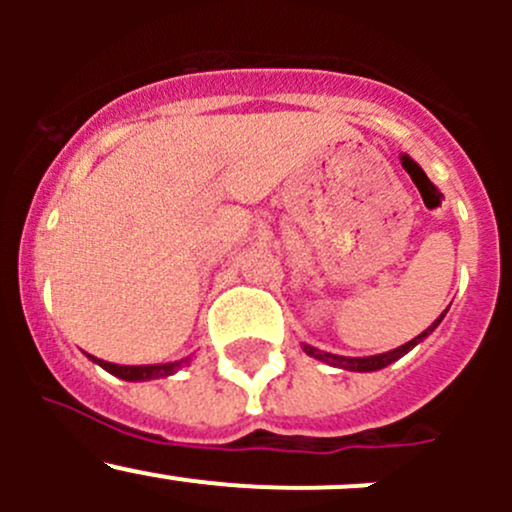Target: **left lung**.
Instances as JSON below:
<instances>
[{"instance_id": "1", "label": "left lung", "mask_w": 512, "mask_h": 512, "mask_svg": "<svg viewBox=\"0 0 512 512\" xmlns=\"http://www.w3.org/2000/svg\"><path fill=\"white\" fill-rule=\"evenodd\" d=\"M443 317H446V312H443L441 317H438L436 322H433L431 327L426 329V332H421L416 339H411V342H406L404 347L394 349V352L376 354V356H359V359H352V356H337V354L317 352V349H314V347H304V352H307L309 356H314V359H322V361H327V364L342 366V369H349V371H376V369H384V366L394 364L396 359H401V356H404V354H409L411 349H414L418 342H423V337H428V334H431L433 329H436L438 324H441Z\"/></svg>"}]
</instances>
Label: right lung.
Wrapping results in <instances>:
<instances>
[{
    "mask_svg": "<svg viewBox=\"0 0 512 512\" xmlns=\"http://www.w3.org/2000/svg\"><path fill=\"white\" fill-rule=\"evenodd\" d=\"M91 359L96 361L98 366H103L106 371H111L113 376H118V379H126V381H146V379H158V376H168L173 374L175 369H178L180 364H185V361H175V364H148V366H118V364H111V361H103V359H96V356H91Z\"/></svg>",
    "mask_w": 512,
    "mask_h": 512,
    "instance_id": "add662e5",
    "label": "right lung"
}]
</instances>
